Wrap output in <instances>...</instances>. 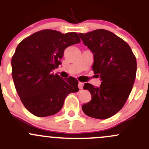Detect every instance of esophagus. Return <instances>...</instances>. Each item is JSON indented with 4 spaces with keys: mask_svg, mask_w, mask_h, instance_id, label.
<instances>
[{
    "mask_svg": "<svg viewBox=\"0 0 149 149\" xmlns=\"http://www.w3.org/2000/svg\"><path fill=\"white\" fill-rule=\"evenodd\" d=\"M79 88H80V89H82L83 88V86H84V83H82V82H79Z\"/></svg>",
    "mask_w": 149,
    "mask_h": 149,
    "instance_id": "1",
    "label": "esophagus"
}]
</instances>
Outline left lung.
Instances as JSON below:
<instances>
[{
    "label": "left lung",
    "instance_id": "1",
    "mask_svg": "<svg viewBox=\"0 0 149 149\" xmlns=\"http://www.w3.org/2000/svg\"><path fill=\"white\" fill-rule=\"evenodd\" d=\"M79 36L93 53V70L102 81L99 87L84 84L91 100L84 104L82 110L91 118L107 119L120 110L131 92L137 70L136 57L124 40L107 30L96 29Z\"/></svg>",
    "mask_w": 149,
    "mask_h": 149
}]
</instances>
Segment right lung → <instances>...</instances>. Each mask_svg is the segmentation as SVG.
Here are the masks:
<instances>
[{
	"instance_id": "obj_1",
	"label": "right lung",
	"mask_w": 149,
	"mask_h": 149,
	"mask_svg": "<svg viewBox=\"0 0 149 149\" xmlns=\"http://www.w3.org/2000/svg\"><path fill=\"white\" fill-rule=\"evenodd\" d=\"M81 42L77 33L45 29L22 40L11 60L12 77L24 106L37 117L58 113L65 97L77 92L75 78L63 79L52 70L61 65L68 47Z\"/></svg>"
}]
</instances>
